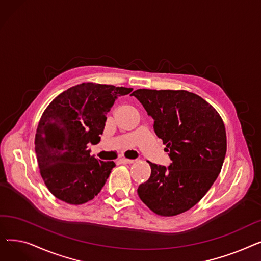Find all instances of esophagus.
I'll use <instances>...</instances> for the list:
<instances>
[{"instance_id":"34e87169","label":"esophagus","mask_w":261,"mask_h":261,"mask_svg":"<svg viewBox=\"0 0 261 261\" xmlns=\"http://www.w3.org/2000/svg\"><path fill=\"white\" fill-rule=\"evenodd\" d=\"M118 162L121 163V164H132V163H134V160H129V159H126V158H122V159H119Z\"/></svg>"}]
</instances>
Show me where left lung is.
Returning a JSON list of instances; mask_svg holds the SVG:
<instances>
[{
    "label": "left lung",
    "mask_w": 261,
    "mask_h": 261,
    "mask_svg": "<svg viewBox=\"0 0 261 261\" xmlns=\"http://www.w3.org/2000/svg\"><path fill=\"white\" fill-rule=\"evenodd\" d=\"M132 95L154 119V132L172 161L168 168L148 162L151 174L139 186V197L159 216L185 213L221 171L226 153L224 122L212 105L185 90L139 89Z\"/></svg>",
    "instance_id": "8db88e82"
}]
</instances>
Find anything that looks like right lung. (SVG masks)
<instances>
[{
    "label": "right lung",
    "mask_w": 261,
    "mask_h": 261,
    "mask_svg": "<svg viewBox=\"0 0 261 261\" xmlns=\"http://www.w3.org/2000/svg\"><path fill=\"white\" fill-rule=\"evenodd\" d=\"M132 90L84 82L59 94L44 110L35 150L41 176L57 199L80 205L99 194L115 163L95 159L88 145L99 143L106 114L118 96Z\"/></svg>",
    "instance_id": "1"
}]
</instances>
